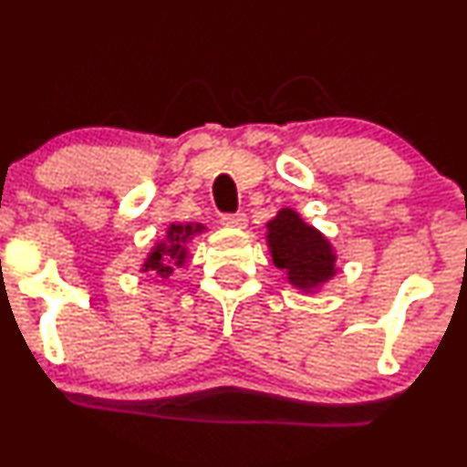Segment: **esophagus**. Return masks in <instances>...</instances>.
Wrapping results in <instances>:
<instances>
[{
	"instance_id": "obj_1",
	"label": "esophagus",
	"mask_w": 467,
	"mask_h": 467,
	"mask_svg": "<svg viewBox=\"0 0 467 467\" xmlns=\"http://www.w3.org/2000/svg\"><path fill=\"white\" fill-rule=\"evenodd\" d=\"M222 226L226 228H245L248 226V217H245V213H228V215H222Z\"/></svg>"
}]
</instances>
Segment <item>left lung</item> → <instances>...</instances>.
I'll return each mask as SVG.
<instances>
[{"instance_id":"8db88e82","label":"left lung","mask_w":467,"mask_h":467,"mask_svg":"<svg viewBox=\"0 0 467 467\" xmlns=\"http://www.w3.org/2000/svg\"><path fill=\"white\" fill-rule=\"evenodd\" d=\"M267 245L275 265L287 270V278L298 289H314L334 276L336 254L318 230L303 222L289 208L267 223Z\"/></svg>"}]
</instances>
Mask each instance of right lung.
<instances>
[{"instance_id":"1","label":"right lung","mask_w":467,"mask_h":467,"mask_svg":"<svg viewBox=\"0 0 467 467\" xmlns=\"http://www.w3.org/2000/svg\"><path fill=\"white\" fill-rule=\"evenodd\" d=\"M200 230L202 226H191V223H186V226H175V223H171L169 234H166V237H169V245L166 244L155 245L151 256H149L147 264H144V272L153 270L155 275L162 278L173 275V265L182 264V259L186 256L182 244H184L189 234L200 233Z\"/></svg>"}]
</instances>
